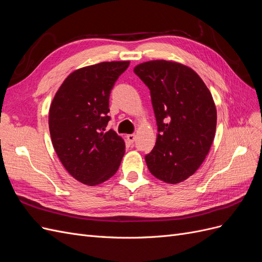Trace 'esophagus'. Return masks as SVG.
I'll use <instances>...</instances> for the list:
<instances>
[{"instance_id": "obj_1", "label": "esophagus", "mask_w": 262, "mask_h": 262, "mask_svg": "<svg viewBox=\"0 0 262 262\" xmlns=\"http://www.w3.org/2000/svg\"><path fill=\"white\" fill-rule=\"evenodd\" d=\"M125 138H126V140H128L129 143L132 144L133 142H134V140H136V134H128V136H126Z\"/></svg>"}]
</instances>
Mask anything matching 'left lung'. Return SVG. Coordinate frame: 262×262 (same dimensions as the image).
<instances>
[{
	"label": "left lung",
	"mask_w": 262,
	"mask_h": 262,
	"mask_svg": "<svg viewBox=\"0 0 262 262\" xmlns=\"http://www.w3.org/2000/svg\"><path fill=\"white\" fill-rule=\"evenodd\" d=\"M148 87L157 123L156 143L145 156L150 173L178 184L200 167L213 143L216 107L201 77L175 61L153 60L134 68Z\"/></svg>",
	"instance_id": "left-lung-1"
}]
</instances>
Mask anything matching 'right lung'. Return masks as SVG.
<instances>
[{
	"label": "right lung",
	"mask_w": 262,
	"mask_h": 262,
	"mask_svg": "<svg viewBox=\"0 0 262 262\" xmlns=\"http://www.w3.org/2000/svg\"><path fill=\"white\" fill-rule=\"evenodd\" d=\"M130 61L101 62L75 70L55 93L49 109L51 141L71 176L97 186L117 172L125 152L121 137L105 132L109 96Z\"/></svg>",
	"instance_id": "1"
}]
</instances>
